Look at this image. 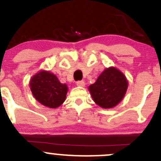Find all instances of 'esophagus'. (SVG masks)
Here are the masks:
<instances>
[{
  "instance_id": "esophagus-1",
  "label": "esophagus",
  "mask_w": 161,
  "mask_h": 161,
  "mask_svg": "<svg viewBox=\"0 0 161 161\" xmlns=\"http://www.w3.org/2000/svg\"><path fill=\"white\" fill-rule=\"evenodd\" d=\"M77 85L79 86V87H84L85 85V83H84V80H80L77 82Z\"/></svg>"
}]
</instances>
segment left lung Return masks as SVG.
I'll list each match as a JSON object with an SVG mask.
<instances>
[{"label":"left lung","instance_id":"left-lung-1","mask_svg":"<svg viewBox=\"0 0 161 161\" xmlns=\"http://www.w3.org/2000/svg\"><path fill=\"white\" fill-rule=\"evenodd\" d=\"M128 87L125 74L116 67L106 68L88 87L92 99L100 107L110 109L122 101Z\"/></svg>","mask_w":161,"mask_h":161}]
</instances>
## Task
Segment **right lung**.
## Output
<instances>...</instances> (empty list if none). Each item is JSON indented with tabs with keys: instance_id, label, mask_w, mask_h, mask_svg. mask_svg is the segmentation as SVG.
<instances>
[{
	"instance_id": "obj_1",
	"label": "right lung",
	"mask_w": 161,
	"mask_h": 161,
	"mask_svg": "<svg viewBox=\"0 0 161 161\" xmlns=\"http://www.w3.org/2000/svg\"><path fill=\"white\" fill-rule=\"evenodd\" d=\"M30 87L36 101L46 107L55 109L66 100L68 87L62 84L50 71L41 70L31 77Z\"/></svg>"
}]
</instances>
